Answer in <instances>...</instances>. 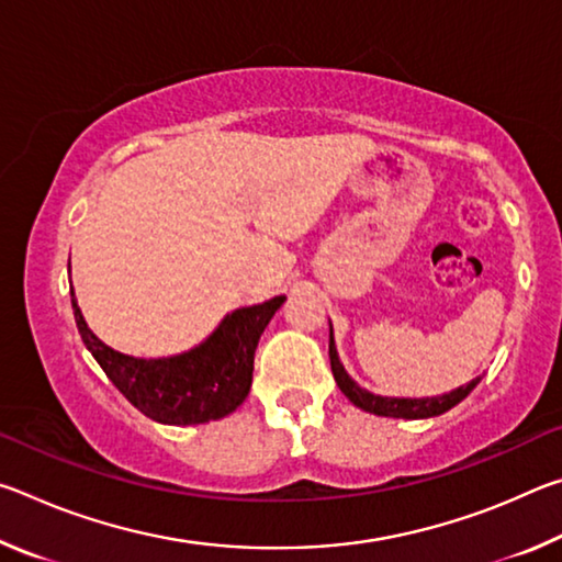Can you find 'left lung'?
<instances>
[{
  "label": "left lung",
  "mask_w": 562,
  "mask_h": 562,
  "mask_svg": "<svg viewBox=\"0 0 562 562\" xmlns=\"http://www.w3.org/2000/svg\"><path fill=\"white\" fill-rule=\"evenodd\" d=\"M329 361H331V374H335V382L341 389L351 404L359 406L361 412L376 414V416H392V418H429V416H439L443 412H449L459 402H463L465 396L473 392V386L481 382V379H473L471 384L453 389L449 394L441 396H426V398H394V396H379L361 389L355 379H351L345 367H341L337 347H335V337H331V325H329Z\"/></svg>",
  "instance_id": "8db88e82"
}]
</instances>
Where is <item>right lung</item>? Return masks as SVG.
Listing matches in <instances>:
<instances>
[{"instance_id": "add662e5", "label": "right lung", "mask_w": 562, "mask_h": 562, "mask_svg": "<svg viewBox=\"0 0 562 562\" xmlns=\"http://www.w3.org/2000/svg\"><path fill=\"white\" fill-rule=\"evenodd\" d=\"M284 294L227 315L203 345L176 357L140 359L111 349L93 335L71 290L74 319L83 345L113 386L158 424H207L233 414L250 394L252 361L260 335Z\"/></svg>"}]
</instances>
